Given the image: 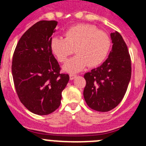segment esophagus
I'll use <instances>...</instances> for the list:
<instances>
[{
	"instance_id": "1",
	"label": "esophagus",
	"mask_w": 146,
	"mask_h": 146,
	"mask_svg": "<svg viewBox=\"0 0 146 146\" xmlns=\"http://www.w3.org/2000/svg\"><path fill=\"white\" fill-rule=\"evenodd\" d=\"M76 77H77V75H76V74H70V75H69V77H70L71 80H74Z\"/></svg>"
}]
</instances>
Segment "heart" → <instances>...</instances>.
<instances>
[{
  "instance_id": "1",
  "label": "heart",
  "mask_w": 146,
  "mask_h": 146,
  "mask_svg": "<svg viewBox=\"0 0 146 146\" xmlns=\"http://www.w3.org/2000/svg\"><path fill=\"white\" fill-rule=\"evenodd\" d=\"M65 38L55 36L50 48L58 61L65 62L74 52L77 55L64 64L63 69L69 73L83 70L86 66L95 67L105 60L111 47V38L106 32L90 24H79L66 30Z\"/></svg>"
}]
</instances>
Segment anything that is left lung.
I'll return each instance as SVG.
<instances>
[{"mask_svg":"<svg viewBox=\"0 0 146 146\" xmlns=\"http://www.w3.org/2000/svg\"><path fill=\"white\" fill-rule=\"evenodd\" d=\"M110 36L113 47L108 59L84 74L86 102L99 112L110 111L121 102L131 79V58L124 40L117 31Z\"/></svg>","mask_w":146,"mask_h":146,"instance_id":"8db88e82","label":"left lung"}]
</instances>
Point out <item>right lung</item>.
<instances>
[{
    "instance_id": "1",
    "label": "right lung",
    "mask_w": 146,
    "mask_h": 146,
    "mask_svg": "<svg viewBox=\"0 0 146 146\" xmlns=\"http://www.w3.org/2000/svg\"><path fill=\"white\" fill-rule=\"evenodd\" d=\"M58 22L42 20L22 36L12 58L11 72L16 92L22 104L39 115L59 108L62 91L69 80L61 74L50 48Z\"/></svg>"
}]
</instances>
